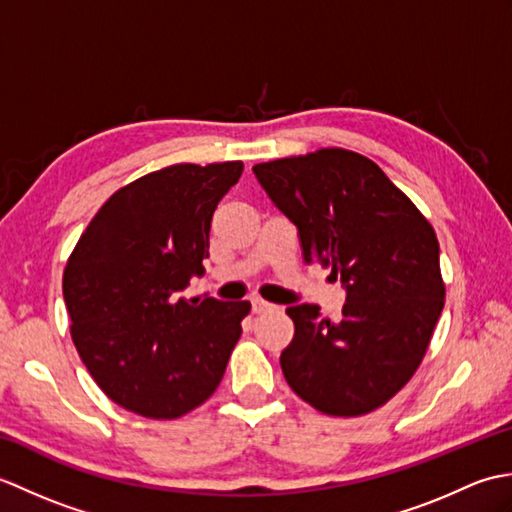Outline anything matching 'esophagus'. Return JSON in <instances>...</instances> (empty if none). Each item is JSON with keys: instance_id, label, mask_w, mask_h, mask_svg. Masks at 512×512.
Masks as SVG:
<instances>
[{"instance_id": "esophagus-1", "label": "esophagus", "mask_w": 512, "mask_h": 512, "mask_svg": "<svg viewBox=\"0 0 512 512\" xmlns=\"http://www.w3.org/2000/svg\"><path fill=\"white\" fill-rule=\"evenodd\" d=\"M250 308H253L255 314H266V312H273L277 306H273V303H268L264 299H250Z\"/></svg>"}]
</instances>
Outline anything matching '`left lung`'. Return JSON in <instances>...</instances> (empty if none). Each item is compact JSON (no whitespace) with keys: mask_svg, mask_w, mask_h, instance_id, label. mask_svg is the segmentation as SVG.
<instances>
[{"mask_svg":"<svg viewBox=\"0 0 512 512\" xmlns=\"http://www.w3.org/2000/svg\"><path fill=\"white\" fill-rule=\"evenodd\" d=\"M297 226L303 259L341 279V319L286 312L295 336L279 356L288 385L330 416H363L396 396L427 352L444 308L431 224L369 158L319 149L253 167Z\"/></svg>","mask_w":512,"mask_h":512,"instance_id":"8db88e82","label":"left lung"}]
</instances>
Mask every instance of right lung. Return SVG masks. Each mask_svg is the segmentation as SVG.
Masks as SVG:
<instances>
[{
    "instance_id": "add662e5",
    "label": "right lung",
    "mask_w": 512,
    "mask_h": 512,
    "mask_svg": "<svg viewBox=\"0 0 512 512\" xmlns=\"http://www.w3.org/2000/svg\"><path fill=\"white\" fill-rule=\"evenodd\" d=\"M242 162L173 165L116 191L85 228L63 273L81 361L116 405L171 420L220 385L248 301L182 299L202 277L217 202Z\"/></svg>"
}]
</instances>
